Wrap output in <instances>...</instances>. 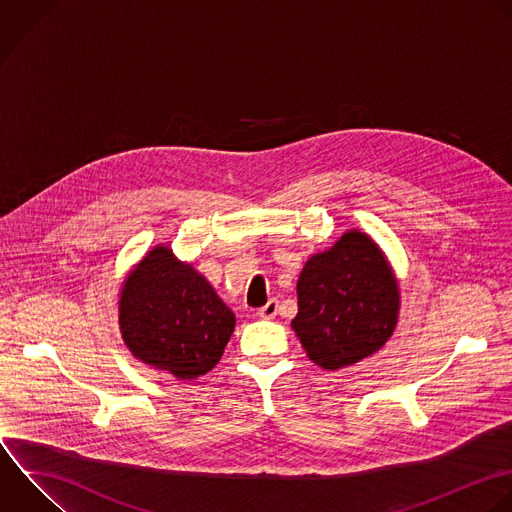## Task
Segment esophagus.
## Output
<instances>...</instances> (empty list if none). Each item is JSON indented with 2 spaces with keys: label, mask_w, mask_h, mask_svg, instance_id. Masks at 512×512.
Listing matches in <instances>:
<instances>
[{
  "label": "esophagus",
  "mask_w": 512,
  "mask_h": 512,
  "mask_svg": "<svg viewBox=\"0 0 512 512\" xmlns=\"http://www.w3.org/2000/svg\"><path fill=\"white\" fill-rule=\"evenodd\" d=\"M262 320H272V318H276V314H278V300H268V304L266 306H262L258 312H256Z\"/></svg>",
  "instance_id": "1"
}]
</instances>
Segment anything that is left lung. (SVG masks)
Wrapping results in <instances>:
<instances>
[{
	"label": "left lung",
	"mask_w": 512,
	"mask_h": 512,
	"mask_svg": "<svg viewBox=\"0 0 512 512\" xmlns=\"http://www.w3.org/2000/svg\"><path fill=\"white\" fill-rule=\"evenodd\" d=\"M292 328L308 358L338 370L374 354L392 336L400 294L376 242L350 230L304 264Z\"/></svg>",
	"instance_id": "left-lung-1"
}]
</instances>
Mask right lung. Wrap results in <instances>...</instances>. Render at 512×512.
Wrapping results in <instances>:
<instances>
[{
    "mask_svg": "<svg viewBox=\"0 0 512 512\" xmlns=\"http://www.w3.org/2000/svg\"><path fill=\"white\" fill-rule=\"evenodd\" d=\"M236 318L210 282L170 248L156 246L128 274L120 294V330L142 362L180 380L210 372L224 354Z\"/></svg>",
    "mask_w": 512,
    "mask_h": 512,
    "instance_id": "1",
    "label": "right lung"
}]
</instances>
